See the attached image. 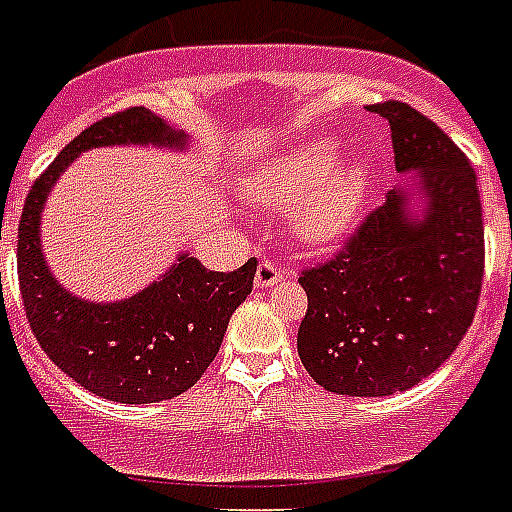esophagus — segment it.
I'll use <instances>...</instances> for the list:
<instances>
[{
	"label": "esophagus",
	"instance_id": "obj_1",
	"mask_svg": "<svg viewBox=\"0 0 512 512\" xmlns=\"http://www.w3.org/2000/svg\"><path fill=\"white\" fill-rule=\"evenodd\" d=\"M282 282V268L273 263V260H263V263L257 265V273H255V287H271V284Z\"/></svg>",
	"mask_w": 512,
	"mask_h": 512
}]
</instances>
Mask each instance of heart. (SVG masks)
I'll return each instance as SVG.
<instances>
[{"label":"heart","instance_id":"1","mask_svg":"<svg viewBox=\"0 0 512 512\" xmlns=\"http://www.w3.org/2000/svg\"><path fill=\"white\" fill-rule=\"evenodd\" d=\"M341 147L333 139H308L244 177L241 190L249 201L268 209L290 204L287 220L303 244L325 247L349 233L368 204L373 169L360 155L338 161Z\"/></svg>","mask_w":512,"mask_h":512}]
</instances>
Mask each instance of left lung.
<instances>
[{
	"label": "left lung",
	"mask_w": 512,
	"mask_h": 512,
	"mask_svg": "<svg viewBox=\"0 0 512 512\" xmlns=\"http://www.w3.org/2000/svg\"><path fill=\"white\" fill-rule=\"evenodd\" d=\"M373 112L392 128L397 174L411 179L389 190L343 252L298 279L308 295L300 362L327 392L349 397L395 395L435 373L473 325L483 282L470 161L403 101Z\"/></svg>",
	"instance_id": "obj_1"
}]
</instances>
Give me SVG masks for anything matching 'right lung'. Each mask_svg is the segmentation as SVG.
Masks as SVG:
<instances>
[{
    "label": "right lung",
    "mask_w": 512,
    "mask_h": 512,
    "mask_svg": "<svg viewBox=\"0 0 512 512\" xmlns=\"http://www.w3.org/2000/svg\"><path fill=\"white\" fill-rule=\"evenodd\" d=\"M115 144L185 150L187 136L150 109L131 107L101 117L66 144L23 204L18 282L31 333L66 376L112 403L144 405L182 395L204 376L233 311L252 292L257 260L222 273L182 252L158 282L115 303H93L64 290L50 273L39 241L42 209L80 152Z\"/></svg>",
    "instance_id": "obj_1"
}]
</instances>
